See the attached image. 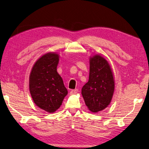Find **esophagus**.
<instances>
[{
  "label": "esophagus",
  "instance_id": "1",
  "mask_svg": "<svg viewBox=\"0 0 149 149\" xmlns=\"http://www.w3.org/2000/svg\"><path fill=\"white\" fill-rule=\"evenodd\" d=\"M77 93H78V89H74V90H72L70 92V95H73V94H76Z\"/></svg>",
  "mask_w": 149,
  "mask_h": 149
}]
</instances>
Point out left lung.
Returning <instances> with one entry per match:
<instances>
[{"label": "left lung", "instance_id": "obj_1", "mask_svg": "<svg viewBox=\"0 0 149 149\" xmlns=\"http://www.w3.org/2000/svg\"><path fill=\"white\" fill-rule=\"evenodd\" d=\"M113 70L101 55L90 57L89 80L82 88V95L88 109L98 113L111 103L114 91Z\"/></svg>", "mask_w": 149, "mask_h": 149}]
</instances>
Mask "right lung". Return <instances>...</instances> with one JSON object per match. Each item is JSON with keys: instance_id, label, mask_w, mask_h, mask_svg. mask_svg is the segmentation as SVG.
Segmentation results:
<instances>
[{"instance_id": "add662e5", "label": "right lung", "mask_w": 149, "mask_h": 149, "mask_svg": "<svg viewBox=\"0 0 149 149\" xmlns=\"http://www.w3.org/2000/svg\"><path fill=\"white\" fill-rule=\"evenodd\" d=\"M59 61L57 53L44 54L35 63L29 76V91L34 103L49 113L60 107L68 93L57 71Z\"/></svg>"}]
</instances>
